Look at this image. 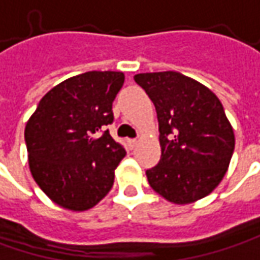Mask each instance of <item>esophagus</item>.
<instances>
[{
  "label": "esophagus",
  "mask_w": 260,
  "mask_h": 260,
  "mask_svg": "<svg viewBox=\"0 0 260 260\" xmlns=\"http://www.w3.org/2000/svg\"><path fill=\"white\" fill-rule=\"evenodd\" d=\"M127 143H128V146H130V149H133V148L136 146L137 139H127Z\"/></svg>",
  "instance_id": "obj_1"
}]
</instances>
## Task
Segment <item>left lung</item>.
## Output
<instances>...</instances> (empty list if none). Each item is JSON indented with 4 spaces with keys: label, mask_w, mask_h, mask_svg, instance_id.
Masks as SVG:
<instances>
[{
    "label": "left lung",
    "mask_w": 260,
    "mask_h": 260,
    "mask_svg": "<svg viewBox=\"0 0 260 260\" xmlns=\"http://www.w3.org/2000/svg\"><path fill=\"white\" fill-rule=\"evenodd\" d=\"M155 105L161 159L146 170L150 187L173 203L208 196L228 168L234 132L222 104L206 86L178 72L135 76Z\"/></svg>",
    "instance_id": "8db88e82"
}]
</instances>
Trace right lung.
<instances>
[{
	"label": "right lung",
	"mask_w": 260,
	"mask_h": 260,
	"mask_svg": "<svg viewBox=\"0 0 260 260\" xmlns=\"http://www.w3.org/2000/svg\"><path fill=\"white\" fill-rule=\"evenodd\" d=\"M121 72H86L52 87L24 128L33 178L57 205L86 211L114 184L125 156L107 125L112 102L123 87Z\"/></svg>",
	"instance_id": "add662e5"
}]
</instances>
